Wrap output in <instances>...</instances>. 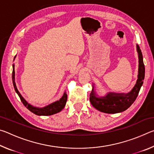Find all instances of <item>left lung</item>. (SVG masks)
<instances>
[{
    "label": "left lung",
    "instance_id": "8db88e82",
    "mask_svg": "<svg viewBox=\"0 0 154 154\" xmlns=\"http://www.w3.org/2000/svg\"><path fill=\"white\" fill-rule=\"evenodd\" d=\"M139 54V75L136 85L132 91L128 94L109 92L105 97H97L94 90L90 94V100L94 107L106 113H117L124 111L133 103L139 94L145 78V65L143 60L142 52L139 45H137Z\"/></svg>",
    "mask_w": 154,
    "mask_h": 154
}]
</instances>
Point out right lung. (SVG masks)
<instances>
[{"label":"right lung","mask_w":154,"mask_h":154,"mask_svg":"<svg viewBox=\"0 0 154 154\" xmlns=\"http://www.w3.org/2000/svg\"><path fill=\"white\" fill-rule=\"evenodd\" d=\"M12 81H13V84H14V89L15 90V92H16V93L18 94V96H19L21 101H22V103L24 104V105L28 109V110L30 111L32 113H35V115H37V116H51V115L56 114L57 113H58V112L61 111L62 109H64L65 105H66V103L67 100V94L66 92H64L62 97L59 100L51 103L50 105L45 106V107H43V108L35 107V106L30 105L29 103H28L26 102V100L25 99L22 97V95L20 94V93L19 92V91H18L17 88L16 87V85H15L14 64L13 65Z\"/></svg>","instance_id":"1"}]
</instances>
